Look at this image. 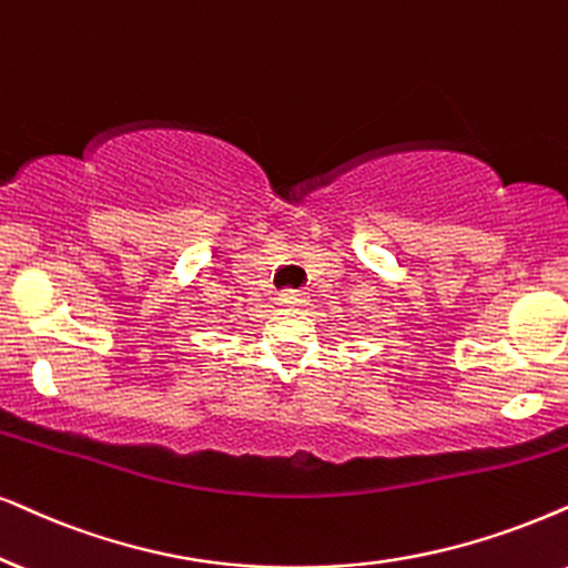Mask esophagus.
I'll use <instances>...</instances> for the list:
<instances>
[{
	"mask_svg": "<svg viewBox=\"0 0 568 568\" xmlns=\"http://www.w3.org/2000/svg\"><path fill=\"white\" fill-rule=\"evenodd\" d=\"M280 301H283L285 306H306L308 296L304 291H283L280 293Z\"/></svg>",
	"mask_w": 568,
	"mask_h": 568,
	"instance_id": "34e87169",
	"label": "esophagus"
}]
</instances>
